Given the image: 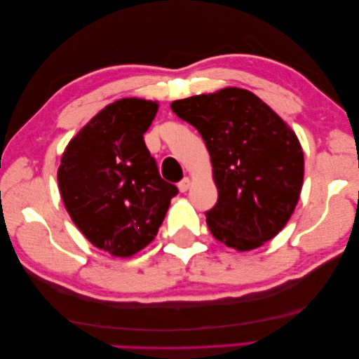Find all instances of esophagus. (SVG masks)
I'll return each mask as SVG.
<instances>
[{
	"mask_svg": "<svg viewBox=\"0 0 359 359\" xmlns=\"http://www.w3.org/2000/svg\"><path fill=\"white\" fill-rule=\"evenodd\" d=\"M189 185H191V180H189L188 177H184L182 179L180 182H179V189H180V193H185V191H188V188H189Z\"/></svg>",
	"mask_w": 359,
	"mask_h": 359,
	"instance_id": "34e87169",
	"label": "esophagus"
}]
</instances>
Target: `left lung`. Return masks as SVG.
I'll use <instances>...</instances> for the list:
<instances>
[{"mask_svg":"<svg viewBox=\"0 0 359 359\" xmlns=\"http://www.w3.org/2000/svg\"><path fill=\"white\" fill-rule=\"evenodd\" d=\"M207 144L217 202L205 212L211 234L239 251L261 247L299 201L304 154L296 134L247 89L225 88L171 103Z\"/></svg>","mask_w":359,"mask_h":359,"instance_id":"obj_1","label":"left lung"}]
</instances>
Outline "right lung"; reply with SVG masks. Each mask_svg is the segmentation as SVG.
I'll return each mask as SVG.
<instances>
[{"instance_id": "add662e5", "label": "right lung", "mask_w": 359, "mask_h": 359, "mask_svg": "<svg viewBox=\"0 0 359 359\" xmlns=\"http://www.w3.org/2000/svg\"><path fill=\"white\" fill-rule=\"evenodd\" d=\"M156 102L121 98L102 109L66 147L58 168L65 207L86 239L112 256L154 241L179 189L158 174L143 140Z\"/></svg>"}]
</instances>
